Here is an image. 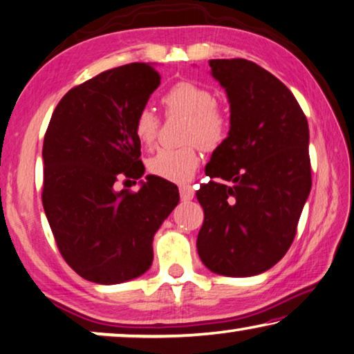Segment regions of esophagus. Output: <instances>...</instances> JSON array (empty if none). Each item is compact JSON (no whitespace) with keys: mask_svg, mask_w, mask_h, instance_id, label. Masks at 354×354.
<instances>
[{"mask_svg":"<svg viewBox=\"0 0 354 354\" xmlns=\"http://www.w3.org/2000/svg\"><path fill=\"white\" fill-rule=\"evenodd\" d=\"M180 196L183 201H192L194 198V189L192 187H180Z\"/></svg>","mask_w":354,"mask_h":354,"instance_id":"esophagus-1","label":"esophagus"}]
</instances>
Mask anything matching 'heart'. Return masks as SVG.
<instances>
[{
    "instance_id": "heart-1",
    "label": "heart",
    "mask_w": 354,
    "mask_h": 354,
    "mask_svg": "<svg viewBox=\"0 0 354 354\" xmlns=\"http://www.w3.org/2000/svg\"><path fill=\"white\" fill-rule=\"evenodd\" d=\"M167 115L187 117L183 140L189 142L178 149H158L147 161V169L153 176L174 183H187L199 166L198 147L214 151L230 134V117L215 102V95L207 86L180 80L161 97ZM133 133L139 144L153 145L160 133V118L150 107L139 109L133 122Z\"/></svg>"
}]
</instances>
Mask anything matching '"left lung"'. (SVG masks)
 I'll use <instances>...</instances> for the list:
<instances>
[{
    "mask_svg": "<svg viewBox=\"0 0 354 354\" xmlns=\"http://www.w3.org/2000/svg\"><path fill=\"white\" fill-rule=\"evenodd\" d=\"M231 102L230 136L212 155L198 253L220 275L248 277L285 257L312 188L308 123L288 86L243 58L210 59Z\"/></svg>",
    "mask_w": 354,
    "mask_h": 354,
    "instance_id": "1",
    "label": "left lung"
}]
</instances>
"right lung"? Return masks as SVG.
<instances>
[{"mask_svg":"<svg viewBox=\"0 0 354 354\" xmlns=\"http://www.w3.org/2000/svg\"><path fill=\"white\" fill-rule=\"evenodd\" d=\"M160 80L147 63L104 71L71 88L47 127L42 205L63 259L88 281L142 275L155 232L180 199L160 177H147L139 192L115 189L145 171L133 122Z\"/></svg>","mask_w":354,"mask_h":354,"instance_id":"obj_1","label":"right lung"}]
</instances>
